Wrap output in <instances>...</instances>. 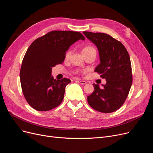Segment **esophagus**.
<instances>
[{
  "instance_id": "obj_1",
  "label": "esophagus",
  "mask_w": 153,
  "mask_h": 153,
  "mask_svg": "<svg viewBox=\"0 0 153 153\" xmlns=\"http://www.w3.org/2000/svg\"><path fill=\"white\" fill-rule=\"evenodd\" d=\"M76 82H77L79 83L82 84V85H85V84H86V82L83 81V80H80V79H76Z\"/></svg>"
}]
</instances>
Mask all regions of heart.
<instances>
[{
  "instance_id": "obj_1",
  "label": "heart",
  "mask_w": 153,
  "mask_h": 153,
  "mask_svg": "<svg viewBox=\"0 0 153 153\" xmlns=\"http://www.w3.org/2000/svg\"><path fill=\"white\" fill-rule=\"evenodd\" d=\"M95 50L93 47H90V46H88V47H86L83 48V53L85 52H88V51H90V50ZM72 54V50L71 49H69L67 52H66V53H65V59H68L70 57V56Z\"/></svg>"
}]
</instances>
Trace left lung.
Returning <instances> with one entry per match:
<instances>
[{
    "label": "left lung",
    "mask_w": 153,
    "mask_h": 153,
    "mask_svg": "<svg viewBox=\"0 0 153 153\" xmlns=\"http://www.w3.org/2000/svg\"><path fill=\"white\" fill-rule=\"evenodd\" d=\"M99 51L100 63L94 71L106 83L100 88L93 83L94 90L87 97L89 105L99 112L108 113L116 111L123 105L133 82L131 64L125 46L105 33L83 32Z\"/></svg>",
    "instance_id": "8db88e82"
}]
</instances>
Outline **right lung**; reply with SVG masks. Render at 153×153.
<instances>
[{"label": "right lung", "instance_id": "1", "mask_svg": "<svg viewBox=\"0 0 153 153\" xmlns=\"http://www.w3.org/2000/svg\"><path fill=\"white\" fill-rule=\"evenodd\" d=\"M78 40H85L78 32L54 30L35 40L27 49L20 68V83L26 101L35 110L49 111L62 103L71 81L54 79L52 69L63 62L66 52Z\"/></svg>", "mask_w": 153, "mask_h": 153}]
</instances>
